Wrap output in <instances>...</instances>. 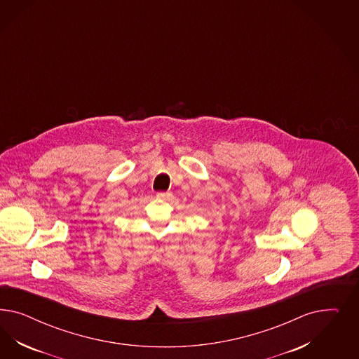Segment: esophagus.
<instances>
[{"label":"esophagus","mask_w":359,"mask_h":359,"mask_svg":"<svg viewBox=\"0 0 359 359\" xmlns=\"http://www.w3.org/2000/svg\"><path fill=\"white\" fill-rule=\"evenodd\" d=\"M156 196H158L159 198H165V197H168V196H170V194H167V192H158Z\"/></svg>","instance_id":"obj_1"}]
</instances>
